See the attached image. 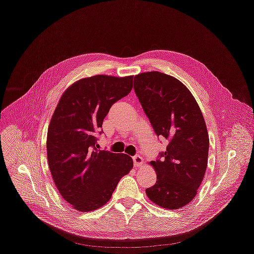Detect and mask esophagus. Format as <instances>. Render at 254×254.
Returning <instances> with one entry per match:
<instances>
[{
	"label": "esophagus",
	"instance_id": "obj_1",
	"mask_svg": "<svg viewBox=\"0 0 254 254\" xmlns=\"http://www.w3.org/2000/svg\"><path fill=\"white\" fill-rule=\"evenodd\" d=\"M132 159H133V164H134L135 167L141 166L142 163H143V158L140 155H134L132 157Z\"/></svg>",
	"mask_w": 254,
	"mask_h": 254
}]
</instances>
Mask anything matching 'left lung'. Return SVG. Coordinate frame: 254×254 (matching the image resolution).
<instances>
[{
    "label": "left lung",
    "instance_id": "obj_1",
    "mask_svg": "<svg viewBox=\"0 0 254 254\" xmlns=\"http://www.w3.org/2000/svg\"><path fill=\"white\" fill-rule=\"evenodd\" d=\"M133 82L154 132L170 141L161 160L149 162L156 182L145 193L162 208H182L195 197L206 171L209 137L202 113L190 90L170 74L141 72Z\"/></svg>",
    "mask_w": 254,
    "mask_h": 254
}]
</instances>
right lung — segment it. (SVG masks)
Instances as JSON below:
<instances>
[{
    "label": "right lung",
    "mask_w": 254,
    "mask_h": 254,
    "mask_svg": "<svg viewBox=\"0 0 254 254\" xmlns=\"http://www.w3.org/2000/svg\"><path fill=\"white\" fill-rule=\"evenodd\" d=\"M132 78L98 74L78 79L64 91L51 119L47 155L52 178L63 198L80 212L105 205L133 166L127 154L96 147V133L111 107L130 93Z\"/></svg>",
    "instance_id": "obj_1"
}]
</instances>
